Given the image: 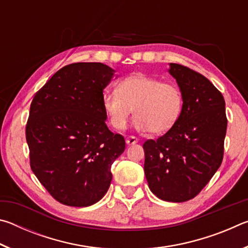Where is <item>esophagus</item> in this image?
<instances>
[{"label": "esophagus", "instance_id": "1", "mask_svg": "<svg viewBox=\"0 0 248 248\" xmlns=\"http://www.w3.org/2000/svg\"><path fill=\"white\" fill-rule=\"evenodd\" d=\"M138 140L136 137H128L127 139H125V143H127L128 145H133V144H136V143H138Z\"/></svg>", "mask_w": 248, "mask_h": 248}]
</instances>
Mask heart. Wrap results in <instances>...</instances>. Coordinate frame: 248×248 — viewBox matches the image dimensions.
I'll return each mask as SVG.
<instances>
[{"instance_id": "b5f03b06", "label": "heart", "mask_w": 248, "mask_h": 248, "mask_svg": "<svg viewBox=\"0 0 248 248\" xmlns=\"http://www.w3.org/2000/svg\"><path fill=\"white\" fill-rule=\"evenodd\" d=\"M103 108L115 129L127 127L134 109L138 130L163 134L178 123L184 96L176 84L137 73L119 82L115 92L104 94Z\"/></svg>"}]
</instances>
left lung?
<instances>
[{
  "label": "left lung",
  "instance_id": "left-lung-1",
  "mask_svg": "<svg viewBox=\"0 0 248 248\" xmlns=\"http://www.w3.org/2000/svg\"><path fill=\"white\" fill-rule=\"evenodd\" d=\"M169 73L183 93V112L169 132L143 144L144 173L159 199L184 202L219 170L228 119L223 96L207 78L177 63H170Z\"/></svg>",
  "mask_w": 248,
  "mask_h": 248
}]
</instances>
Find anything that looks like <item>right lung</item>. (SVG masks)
I'll list each match as a JSON object with an SVG mask.
<instances>
[{
	"label": "right lung",
	"mask_w": 248,
	"mask_h": 248,
	"mask_svg": "<svg viewBox=\"0 0 248 248\" xmlns=\"http://www.w3.org/2000/svg\"><path fill=\"white\" fill-rule=\"evenodd\" d=\"M115 70L99 62L65 65L33 97L26 125L31 167L59 202L89 207L110 186L124 153L121 134L106 125L103 91Z\"/></svg>",
	"instance_id": "1"
}]
</instances>
